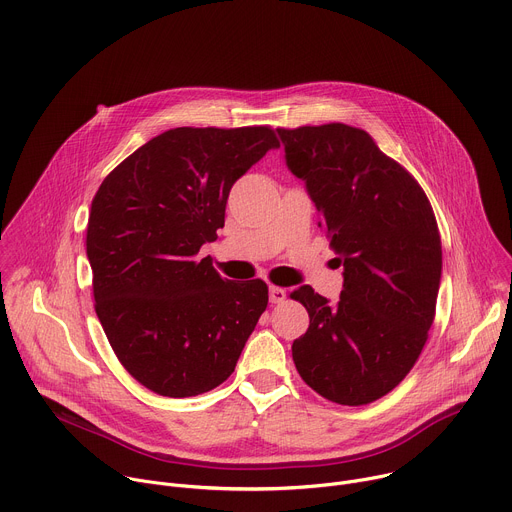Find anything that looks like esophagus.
<instances>
[{"label": "esophagus", "instance_id": "esophagus-1", "mask_svg": "<svg viewBox=\"0 0 512 512\" xmlns=\"http://www.w3.org/2000/svg\"><path fill=\"white\" fill-rule=\"evenodd\" d=\"M285 289L279 285H269V302L271 304H281L285 300Z\"/></svg>", "mask_w": 512, "mask_h": 512}]
</instances>
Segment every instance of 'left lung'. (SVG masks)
I'll list each match as a JSON object with an SVG mask.
<instances>
[{
	"instance_id": "obj_1",
	"label": "left lung",
	"mask_w": 512,
	"mask_h": 512,
	"mask_svg": "<svg viewBox=\"0 0 512 512\" xmlns=\"http://www.w3.org/2000/svg\"><path fill=\"white\" fill-rule=\"evenodd\" d=\"M344 267L340 300L291 291L310 328L291 344L300 377L338 405H367L413 369L435 318L442 239L419 182L344 123L277 129Z\"/></svg>"
}]
</instances>
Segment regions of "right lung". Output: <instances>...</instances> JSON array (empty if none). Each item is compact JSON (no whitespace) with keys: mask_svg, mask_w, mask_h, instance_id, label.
<instances>
[{"mask_svg":"<svg viewBox=\"0 0 512 512\" xmlns=\"http://www.w3.org/2000/svg\"><path fill=\"white\" fill-rule=\"evenodd\" d=\"M273 148L269 125L168 129L93 198L95 312L123 369L162 397L225 383L267 308L263 279H225L198 251L225 227L233 184Z\"/></svg>","mask_w":512,"mask_h":512,"instance_id":"obj_1","label":"right lung"}]
</instances>
